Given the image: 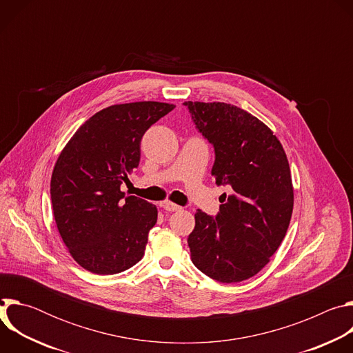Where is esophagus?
<instances>
[{"label":"esophagus","mask_w":353,"mask_h":353,"mask_svg":"<svg viewBox=\"0 0 353 353\" xmlns=\"http://www.w3.org/2000/svg\"><path fill=\"white\" fill-rule=\"evenodd\" d=\"M161 207H162L163 210L169 211V212H174V211H180V210H181V207H179V205L170 203V201H163V203H161Z\"/></svg>","instance_id":"esophagus-1"}]
</instances>
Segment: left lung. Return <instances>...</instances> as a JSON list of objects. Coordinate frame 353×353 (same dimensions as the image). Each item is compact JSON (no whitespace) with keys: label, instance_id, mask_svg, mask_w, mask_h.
Here are the masks:
<instances>
[{"label":"left lung","instance_id":"8db88e82","mask_svg":"<svg viewBox=\"0 0 353 353\" xmlns=\"http://www.w3.org/2000/svg\"><path fill=\"white\" fill-rule=\"evenodd\" d=\"M215 148L212 176L232 194L216 218L195 212L188 236L192 264L210 278L233 283L259 274L281 245L293 211V184L282 143L261 120L223 102H185Z\"/></svg>","mask_w":353,"mask_h":353}]
</instances>
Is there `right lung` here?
<instances>
[{
	"mask_svg": "<svg viewBox=\"0 0 353 353\" xmlns=\"http://www.w3.org/2000/svg\"><path fill=\"white\" fill-rule=\"evenodd\" d=\"M176 106L162 102L113 105L86 120L54 165L50 194L60 236L86 271L113 275L145 254L158 210L120 190L139 165L145 131Z\"/></svg>",
	"mask_w": 353,
	"mask_h": 353,
	"instance_id": "right-lung-1",
	"label": "right lung"
}]
</instances>
